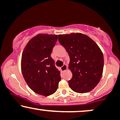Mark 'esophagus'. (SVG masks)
Instances as JSON below:
<instances>
[{
	"instance_id": "34e87169",
	"label": "esophagus",
	"mask_w": 120,
	"mask_h": 120,
	"mask_svg": "<svg viewBox=\"0 0 120 120\" xmlns=\"http://www.w3.org/2000/svg\"><path fill=\"white\" fill-rule=\"evenodd\" d=\"M67 68H68V66L66 65H64L61 68V70L62 71H65V70H67Z\"/></svg>"
}]
</instances>
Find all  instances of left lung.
Returning a JSON list of instances; mask_svg holds the SVG:
<instances>
[{
	"label": "left lung",
	"instance_id": "left-lung-1",
	"mask_svg": "<svg viewBox=\"0 0 120 120\" xmlns=\"http://www.w3.org/2000/svg\"><path fill=\"white\" fill-rule=\"evenodd\" d=\"M58 40L70 56L69 68L72 73L70 87L79 93L90 92L103 74L104 57L99 47L88 36L79 33L60 34Z\"/></svg>",
	"mask_w": 120,
	"mask_h": 120
}]
</instances>
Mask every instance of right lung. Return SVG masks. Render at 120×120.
Returning a JSON list of instances; mask_svg holds the SVG:
<instances>
[{
  "instance_id": "obj_1",
  "label": "right lung",
  "mask_w": 120,
  "mask_h": 120,
  "mask_svg": "<svg viewBox=\"0 0 120 120\" xmlns=\"http://www.w3.org/2000/svg\"><path fill=\"white\" fill-rule=\"evenodd\" d=\"M57 40V35L38 34L28 41L22 55L24 79L32 90L44 96L54 93L61 79L50 56Z\"/></svg>"
}]
</instances>
